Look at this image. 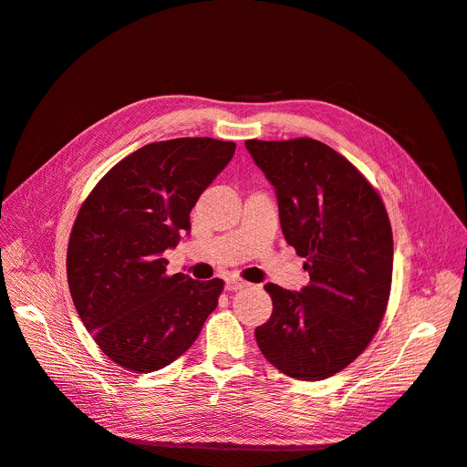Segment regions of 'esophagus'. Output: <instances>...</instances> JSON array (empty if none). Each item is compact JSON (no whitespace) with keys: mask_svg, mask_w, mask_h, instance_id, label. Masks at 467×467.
<instances>
[{"mask_svg":"<svg viewBox=\"0 0 467 467\" xmlns=\"http://www.w3.org/2000/svg\"><path fill=\"white\" fill-rule=\"evenodd\" d=\"M246 285H248V282L238 280V278H227V282H225V287L229 291H238V289H244Z\"/></svg>","mask_w":467,"mask_h":467,"instance_id":"1","label":"esophagus"}]
</instances>
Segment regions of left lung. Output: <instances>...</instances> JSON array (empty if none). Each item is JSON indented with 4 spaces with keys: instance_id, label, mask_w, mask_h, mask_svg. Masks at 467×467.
<instances>
[{
    "instance_id": "left-lung-1",
    "label": "left lung",
    "mask_w": 467,
    "mask_h": 467,
    "mask_svg": "<svg viewBox=\"0 0 467 467\" xmlns=\"http://www.w3.org/2000/svg\"><path fill=\"white\" fill-rule=\"evenodd\" d=\"M246 150L275 185L284 238L310 276L301 291L265 285L273 314L257 345L287 377L329 379L367 348L388 306L394 238L384 202L317 140H248Z\"/></svg>"
}]
</instances>
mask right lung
Wrapping results in <instances>:
<instances>
[{"label":"right lung","mask_w":467,"mask_h":467,"mask_svg":"<svg viewBox=\"0 0 467 467\" xmlns=\"http://www.w3.org/2000/svg\"><path fill=\"white\" fill-rule=\"evenodd\" d=\"M233 141L176 138L117 162L83 202L67 244L73 305L100 350L134 373L178 359L215 310L223 280L166 275L164 250L234 155Z\"/></svg>","instance_id":"1"}]
</instances>
